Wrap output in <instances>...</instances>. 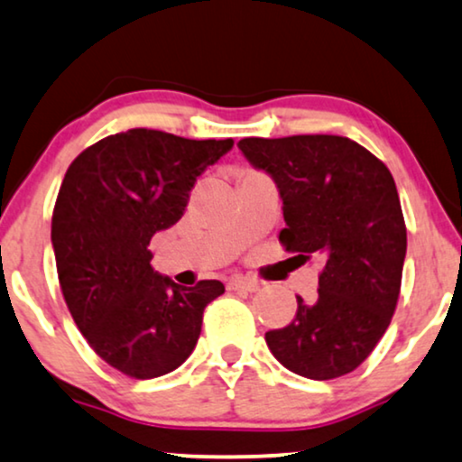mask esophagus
Instances as JSON below:
<instances>
[{
  "label": "esophagus",
  "instance_id": "esophagus-1",
  "mask_svg": "<svg viewBox=\"0 0 462 462\" xmlns=\"http://www.w3.org/2000/svg\"><path fill=\"white\" fill-rule=\"evenodd\" d=\"M260 282L255 279H247V277H232L227 279V290H245V291H255L260 290Z\"/></svg>",
  "mask_w": 462,
  "mask_h": 462
}]
</instances>
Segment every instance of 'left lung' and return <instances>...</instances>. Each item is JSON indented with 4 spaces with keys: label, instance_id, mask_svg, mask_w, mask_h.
I'll return each mask as SVG.
<instances>
[{
    "label": "left lung",
    "instance_id": "8db88e82",
    "mask_svg": "<svg viewBox=\"0 0 462 462\" xmlns=\"http://www.w3.org/2000/svg\"><path fill=\"white\" fill-rule=\"evenodd\" d=\"M238 149L268 172L283 200L279 241L324 260L318 299L300 296L294 319L266 346L296 375L335 379L369 358L401 294L407 227L386 163L346 136L243 138Z\"/></svg>",
    "mask_w": 462,
    "mask_h": 462
}]
</instances>
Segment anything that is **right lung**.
I'll use <instances>...</instances> for the list:
<instances>
[{
    "label": "right lung",
    "instance_id": "1",
    "mask_svg": "<svg viewBox=\"0 0 462 462\" xmlns=\"http://www.w3.org/2000/svg\"><path fill=\"white\" fill-rule=\"evenodd\" d=\"M232 138L189 140L127 130L69 163L51 241L63 299L93 352L134 379L166 375L194 352L208 302L224 283H174L151 266V236L177 224L196 179Z\"/></svg>",
    "mask_w": 462,
    "mask_h": 462
}]
</instances>
